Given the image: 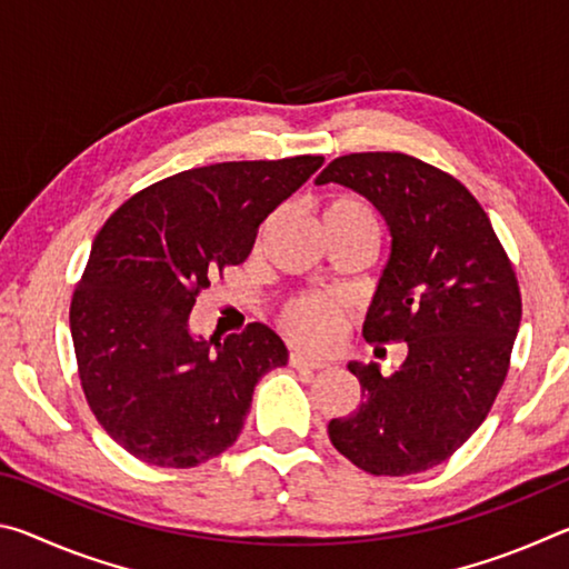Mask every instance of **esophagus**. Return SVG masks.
<instances>
[{
	"label": "esophagus",
	"mask_w": 569,
	"mask_h": 569,
	"mask_svg": "<svg viewBox=\"0 0 569 569\" xmlns=\"http://www.w3.org/2000/svg\"><path fill=\"white\" fill-rule=\"evenodd\" d=\"M291 366L293 369H308V371H321V369H329V363L321 361V359H311V356H303V353H291Z\"/></svg>",
	"instance_id": "obj_1"
}]
</instances>
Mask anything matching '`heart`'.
Segmentation results:
<instances>
[{
	"mask_svg": "<svg viewBox=\"0 0 569 569\" xmlns=\"http://www.w3.org/2000/svg\"><path fill=\"white\" fill-rule=\"evenodd\" d=\"M321 226L326 233H371L377 236V216L363 198L353 192H333L321 203ZM278 326L306 349H326L343 329V311L339 303L319 293H301L286 301L278 313Z\"/></svg>",
	"mask_w": 569,
	"mask_h": 569,
	"instance_id": "b5f03b06",
	"label": "heart"
}]
</instances>
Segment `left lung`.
I'll list each match as a JSON object with an SVG mask.
<instances>
[{"label": "left lung", "instance_id": "obj_1", "mask_svg": "<svg viewBox=\"0 0 569 569\" xmlns=\"http://www.w3.org/2000/svg\"><path fill=\"white\" fill-rule=\"evenodd\" d=\"M316 182L361 192L387 220L391 256L363 336L409 349L391 377L349 363L363 401L331 419L329 439L369 475H419L475 435L502 389L522 321L515 266L479 200L419 158L351 152Z\"/></svg>", "mask_w": 569, "mask_h": 569}]
</instances>
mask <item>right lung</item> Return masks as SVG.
Here are the masks:
<instances>
[{
	"label": "right lung",
	"mask_w": 569,
	"mask_h": 569,
	"mask_svg": "<svg viewBox=\"0 0 569 569\" xmlns=\"http://www.w3.org/2000/svg\"><path fill=\"white\" fill-rule=\"evenodd\" d=\"M321 166V156H296L182 170L104 220L72 293L70 331L90 411L132 457L190 469L233 447L256 383L288 351L263 323L196 339L190 311Z\"/></svg>",
	"instance_id": "right-lung-1"
}]
</instances>
